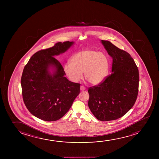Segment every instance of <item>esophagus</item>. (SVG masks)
<instances>
[{"label": "esophagus", "instance_id": "obj_1", "mask_svg": "<svg viewBox=\"0 0 159 159\" xmlns=\"http://www.w3.org/2000/svg\"><path fill=\"white\" fill-rule=\"evenodd\" d=\"M85 89V87L84 86H80V90L81 91H84Z\"/></svg>", "mask_w": 159, "mask_h": 159}]
</instances>
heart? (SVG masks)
Instances as JSON below:
<instances>
[{
    "mask_svg": "<svg viewBox=\"0 0 159 159\" xmlns=\"http://www.w3.org/2000/svg\"><path fill=\"white\" fill-rule=\"evenodd\" d=\"M109 61L106 55L99 51L85 49L76 52L65 64L63 70L70 80H80L84 72L85 78L92 85L102 83L106 78L109 68Z\"/></svg>",
    "mask_w": 159,
    "mask_h": 159,
    "instance_id": "heart-1",
    "label": "heart"
}]
</instances>
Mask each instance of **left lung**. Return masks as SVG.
Segmentation results:
<instances>
[{
  "instance_id": "1",
  "label": "left lung",
  "mask_w": 159,
  "mask_h": 159,
  "mask_svg": "<svg viewBox=\"0 0 159 159\" xmlns=\"http://www.w3.org/2000/svg\"><path fill=\"white\" fill-rule=\"evenodd\" d=\"M101 42L112 58V73L102 83L89 89L88 105L98 120L109 121L122 117L134 106L139 92V73L128 52L108 41Z\"/></svg>"
}]
</instances>
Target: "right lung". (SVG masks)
I'll use <instances>...</instances> for the list:
<instances>
[{
  "instance_id": "right-lung-1",
  "label": "right lung",
  "mask_w": 159,
  "mask_h": 159,
  "mask_svg": "<svg viewBox=\"0 0 159 159\" xmlns=\"http://www.w3.org/2000/svg\"><path fill=\"white\" fill-rule=\"evenodd\" d=\"M73 44L58 42L39 50L24 67L21 78L23 99L29 112L39 119L48 122L60 119L80 93V84L66 78L63 67L54 57L65 52Z\"/></svg>"
}]
</instances>
